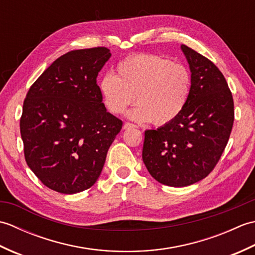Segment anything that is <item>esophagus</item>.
<instances>
[{"label": "esophagus", "mask_w": 255, "mask_h": 255, "mask_svg": "<svg viewBox=\"0 0 255 255\" xmlns=\"http://www.w3.org/2000/svg\"><path fill=\"white\" fill-rule=\"evenodd\" d=\"M136 125H133L131 123H125L124 124V129H131V128H136Z\"/></svg>", "instance_id": "obj_1"}]
</instances>
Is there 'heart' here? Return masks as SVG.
<instances>
[{"instance_id": "1", "label": "heart", "mask_w": 255, "mask_h": 255, "mask_svg": "<svg viewBox=\"0 0 255 255\" xmlns=\"http://www.w3.org/2000/svg\"><path fill=\"white\" fill-rule=\"evenodd\" d=\"M116 72V77L107 74L100 82L103 104L114 115H121L136 99L138 105L128 118L164 126L175 121L187 104L192 79L183 64L140 53L122 61Z\"/></svg>"}]
</instances>
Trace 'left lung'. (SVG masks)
<instances>
[{
    "mask_svg": "<svg viewBox=\"0 0 255 255\" xmlns=\"http://www.w3.org/2000/svg\"><path fill=\"white\" fill-rule=\"evenodd\" d=\"M191 71V93L175 121L144 131L142 160L154 180L172 187L202 181L213 171L234 125L232 94L207 58L182 45Z\"/></svg>",
    "mask_w": 255,
    "mask_h": 255,
    "instance_id": "1",
    "label": "left lung"
}]
</instances>
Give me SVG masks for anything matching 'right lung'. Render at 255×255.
<instances>
[{"label":"right lung","mask_w":255,"mask_h":255,"mask_svg":"<svg viewBox=\"0 0 255 255\" xmlns=\"http://www.w3.org/2000/svg\"><path fill=\"white\" fill-rule=\"evenodd\" d=\"M111 56L105 47L70 51L26 95L19 124L25 159L52 191L75 194L94 185L123 127L106 111L96 84Z\"/></svg>","instance_id":"add662e5"}]
</instances>
